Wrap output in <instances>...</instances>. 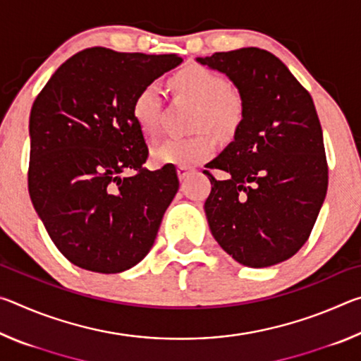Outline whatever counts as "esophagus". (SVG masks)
Returning a JSON list of instances; mask_svg holds the SVG:
<instances>
[{
    "mask_svg": "<svg viewBox=\"0 0 361 361\" xmlns=\"http://www.w3.org/2000/svg\"><path fill=\"white\" fill-rule=\"evenodd\" d=\"M192 172H194V170L191 167H178V169H176V173H178L180 181H185Z\"/></svg>",
    "mask_w": 361,
    "mask_h": 361,
    "instance_id": "obj_1",
    "label": "esophagus"
}]
</instances>
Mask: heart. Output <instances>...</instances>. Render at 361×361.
Instances as JSON below:
<instances>
[{
    "instance_id": "1",
    "label": "heart",
    "mask_w": 361,
    "mask_h": 361,
    "mask_svg": "<svg viewBox=\"0 0 361 361\" xmlns=\"http://www.w3.org/2000/svg\"><path fill=\"white\" fill-rule=\"evenodd\" d=\"M172 85L176 92L197 105L192 126L202 132L164 140L152 149L151 161L161 167H192L215 152V140L205 130L221 138H229L237 132L243 114L242 102L221 76L202 66H188L178 71L172 78ZM157 114L159 90L154 84L145 85L132 103V118L145 137L151 138L157 133Z\"/></svg>"
}]
</instances>
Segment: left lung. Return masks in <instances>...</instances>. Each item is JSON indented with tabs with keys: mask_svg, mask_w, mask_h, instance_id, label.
<instances>
[{
	"mask_svg": "<svg viewBox=\"0 0 361 361\" xmlns=\"http://www.w3.org/2000/svg\"><path fill=\"white\" fill-rule=\"evenodd\" d=\"M239 90L234 140L207 164L228 173L212 183L204 210L212 235L248 267L291 258L309 239L328 188L323 132L312 97L282 60L258 47L197 57Z\"/></svg>",
	"mask_w": 361,
	"mask_h": 361,
	"instance_id": "1",
	"label": "left lung"
}]
</instances>
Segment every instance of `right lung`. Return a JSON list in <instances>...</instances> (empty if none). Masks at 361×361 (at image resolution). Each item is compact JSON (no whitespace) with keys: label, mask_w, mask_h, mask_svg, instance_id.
<instances>
[{"label":"right lung","mask_w":361,"mask_h":361,"mask_svg":"<svg viewBox=\"0 0 361 361\" xmlns=\"http://www.w3.org/2000/svg\"><path fill=\"white\" fill-rule=\"evenodd\" d=\"M183 62L176 54L92 47L66 60L30 113L28 191L59 252L85 271L118 274L149 253L180 181L148 157L132 103Z\"/></svg>","instance_id":"obj_1"}]
</instances>
